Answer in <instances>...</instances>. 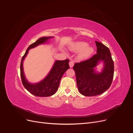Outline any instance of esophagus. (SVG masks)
<instances>
[{"label":"esophagus","instance_id":"34e87169","mask_svg":"<svg viewBox=\"0 0 133 133\" xmlns=\"http://www.w3.org/2000/svg\"><path fill=\"white\" fill-rule=\"evenodd\" d=\"M69 66H70V68H72L73 66V65H74V62L73 61V60H71V61H70V62H69Z\"/></svg>","mask_w":133,"mask_h":133}]
</instances>
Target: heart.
Instances as JSON below:
<instances>
[{
    "instance_id": "obj_1",
    "label": "heart",
    "mask_w": 133,
    "mask_h": 133,
    "mask_svg": "<svg viewBox=\"0 0 133 133\" xmlns=\"http://www.w3.org/2000/svg\"><path fill=\"white\" fill-rule=\"evenodd\" d=\"M70 49L75 52L80 51L79 57L82 59L89 58L94 51L93 48L88 46V44L84 42H78L72 43L70 46Z\"/></svg>"
}]
</instances>
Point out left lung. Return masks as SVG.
Segmentation results:
<instances>
[{"label":"left lung","mask_w":133,"mask_h":133,"mask_svg":"<svg viewBox=\"0 0 133 133\" xmlns=\"http://www.w3.org/2000/svg\"><path fill=\"white\" fill-rule=\"evenodd\" d=\"M96 54L90 59L75 63L76 84L80 94L92 96L103 93L110 87L114 76V62L109 48L100 42L95 41ZM102 60L104 63L102 73L96 74L94 68Z\"/></svg>","instance_id":"1"}]
</instances>
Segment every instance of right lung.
I'll return each instance as SVG.
<instances>
[{
    "label": "right lung",
    "mask_w": 133,
    "mask_h": 133,
    "mask_svg": "<svg viewBox=\"0 0 133 133\" xmlns=\"http://www.w3.org/2000/svg\"><path fill=\"white\" fill-rule=\"evenodd\" d=\"M51 38H52V37H42L38 39L35 43L31 44L28 48L25 53L22 59L21 63V76L23 85L31 94L37 96L46 97V96H50L54 94L58 89L60 80L63 74L70 68L68 64L69 62V59L57 60L55 62L49 74L42 82L37 84H31L28 83L26 80L23 72V62L26 56L28 51L31 48H33L39 44L46 42L48 39Z\"/></svg>",
    "instance_id": "obj_1"
}]
</instances>
